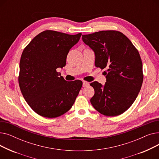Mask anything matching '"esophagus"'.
I'll return each mask as SVG.
<instances>
[{
  "label": "esophagus",
  "instance_id": "esophagus-1",
  "mask_svg": "<svg viewBox=\"0 0 159 159\" xmlns=\"http://www.w3.org/2000/svg\"><path fill=\"white\" fill-rule=\"evenodd\" d=\"M89 82H82V86L83 87H86V86H88V85H89Z\"/></svg>",
  "mask_w": 159,
  "mask_h": 159
}]
</instances>
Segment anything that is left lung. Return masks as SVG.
<instances>
[{
  "label": "left lung",
  "instance_id": "left-lung-1",
  "mask_svg": "<svg viewBox=\"0 0 159 159\" xmlns=\"http://www.w3.org/2000/svg\"><path fill=\"white\" fill-rule=\"evenodd\" d=\"M82 38L95 53V66L107 69L104 85L96 81L90 84L95 90L91 104L106 116L123 113L134 102L143 84V63L138 50L116 31H101Z\"/></svg>",
  "mask_w": 159,
  "mask_h": 159
}]
</instances>
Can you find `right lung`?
<instances>
[{
    "label": "right lung",
    "instance_id": "obj_1",
    "mask_svg": "<svg viewBox=\"0 0 159 159\" xmlns=\"http://www.w3.org/2000/svg\"><path fill=\"white\" fill-rule=\"evenodd\" d=\"M81 35L46 30L33 38L24 49L19 86L25 101L39 115L57 117L73 105L82 82L66 81L57 69L66 66L69 51Z\"/></svg>",
    "mask_w": 159,
    "mask_h": 159
}]
</instances>
